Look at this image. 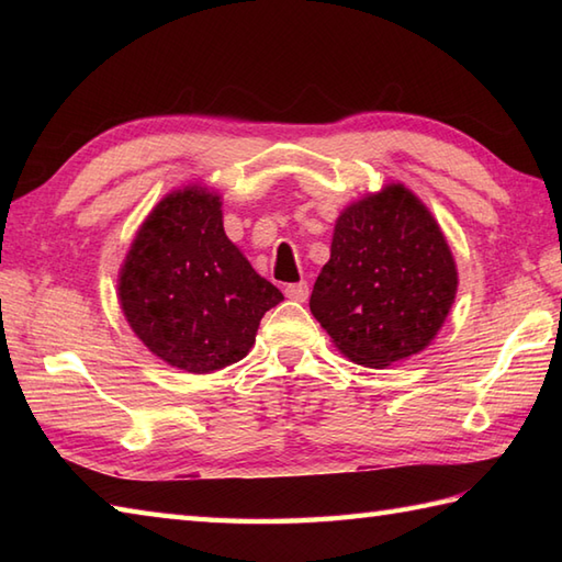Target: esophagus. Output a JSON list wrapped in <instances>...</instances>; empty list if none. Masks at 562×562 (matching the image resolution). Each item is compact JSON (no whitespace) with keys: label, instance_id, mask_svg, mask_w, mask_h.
<instances>
[{"label":"esophagus","instance_id":"1","mask_svg":"<svg viewBox=\"0 0 562 562\" xmlns=\"http://www.w3.org/2000/svg\"><path fill=\"white\" fill-rule=\"evenodd\" d=\"M284 294L290 296V300H294V302H306L308 300V282H292V284H288V288H284Z\"/></svg>","mask_w":562,"mask_h":562}]
</instances>
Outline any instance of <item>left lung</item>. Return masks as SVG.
I'll return each instance as SVG.
<instances>
[{
	"mask_svg": "<svg viewBox=\"0 0 562 562\" xmlns=\"http://www.w3.org/2000/svg\"><path fill=\"white\" fill-rule=\"evenodd\" d=\"M457 284L432 214L408 188L389 186L338 217L308 306L342 355L384 369L432 342Z\"/></svg>",
	"mask_w": 562,
	"mask_h": 562,
	"instance_id": "1",
	"label": "left lung"
}]
</instances>
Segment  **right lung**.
Instances as JSON below:
<instances>
[{
  "mask_svg": "<svg viewBox=\"0 0 562 562\" xmlns=\"http://www.w3.org/2000/svg\"><path fill=\"white\" fill-rule=\"evenodd\" d=\"M198 186L166 195L121 270V306L137 338L171 367L207 374L244 360L282 292L250 268Z\"/></svg>",
  "mask_w": 562,
  "mask_h": 562,
  "instance_id": "obj_1",
  "label": "right lung"
}]
</instances>
